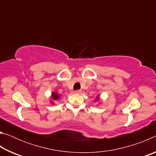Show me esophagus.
<instances>
[{"mask_svg":"<svg viewBox=\"0 0 156 156\" xmlns=\"http://www.w3.org/2000/svg\"><path fill=\"white\" fill-rule=\"evenodd\" d=\"M82 92V91L81 90H76V91H74V93L75 94H80Z\"/></svg>","mask_w":156,"mask_h":156,"instance_id":"obj_1","label":"esophagus"}]
</instances>
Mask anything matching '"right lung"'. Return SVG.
Returning <instances> with one entry per match:
<instances>
[{"instance_id":"right-lung-1","label":"right lung","mask_w":156,"mask_h":156,"mask_svg":"<svg viewBox=\"0 0 156 156\" xmlns=\"http://www.w3.org/2000/svg\"><path fill=\"white\" fill-rule=\"evenodd\" d=\"M59 96H58V94H55V93H53L52 94V98H54V100H57Z\"/></svg>"}]
</instances>
